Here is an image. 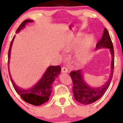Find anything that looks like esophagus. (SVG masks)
I'll list each match as a JSON object with an SVG mask.
<instances>
[{"mask_svg": "<svg viewBox=\"0 0 123 123\" xmlns=\"http://www.w3.org/2000/svg\"><path fill=\"white\" fill-rule=\"evenodd\" d=\"M61 70H61L62 72H63V73H67L68 72V69L67 68L64 67V66H63V67L62 68Z\"/></svg>", "mask_w": 123, "mask_h": 123, "instance_id": "1", "label": "esophagus"}]
</instances>
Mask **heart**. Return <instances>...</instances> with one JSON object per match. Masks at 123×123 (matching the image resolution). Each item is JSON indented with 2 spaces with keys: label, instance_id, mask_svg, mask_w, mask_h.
<instances>
[{
  "label": "heart",
  "instance_id": "1",
  "mask_svg": "<svg viewBox=\"0 0 123 123\" xmlns=\"http://www.w3.org/2000/svg\"><path fill=\"white\" fill-rule=\"evenodd\" d=\"M79 42V39H77L73 46L77 44ZM94 43V37L91 35L86 36L83 40L80 47L76 52V58L80 63L86 62L89 60L91 55V51Z\"/></svg>",
  "mask_w": 123,
  "mask_h": 123
}]
</instances>
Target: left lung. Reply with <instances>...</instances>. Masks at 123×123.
Listing matches in <instances>:
<instances>
[{"label": "left lung", "mask_w": 123, "mask_h": 123, "mask_svg": "<svg viewBox=\"0 0 123 123\" xmlns=\"http://www.w3.org/2000/svg\"><path fill=\"white\" fill-rule=\"evenodd\" d=\"M108 48L111 55V72L109 79L104 85L99 87H91L83 79L81 70L72 71L70 73L73 81V92L74 98L77 101L83 105H88L94 103L105 94L111 84L114 71V50L109 33L106 28L104 31L102 37L96 45V49Z\"/></svg>", "instance_id": "8db88e82"}]
</instances>
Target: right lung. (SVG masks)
I'll use <instances>...</instances> for the list:
<instances>
[{
  "label": "right lung",
  "mask_w": 123,
  "mask_h": 123,
  "mask_svg": "<svg viewBox=\"0 0 123 123\" xmlns=\"http://www.w3.org/2000/svg\"><path fill=\"white\" fill-rule=\"evenodd\" d=\"M33 20L31 19H25L21 23L19 26L16 32L18 33L21 29L24 28L25 25L29 22H32ZM15 36L12 38V42L10 46L9 50L8 53V63H9L10 57L11 49ZM61 70V68L60 66H49L45 72L44 74L42 76L41 79L37 84H35L32 88L23 90L19 88L17 86L15 85L12 80L10 74L11 81L17 93L21 97L24 101L27 103L35 106L41 105L44 103L47 102L50 98L51 93L52 92V86L54 81V80L58 76Z\"/></svg>",
  "instance_id": "obj_1"
}]
</instances>
